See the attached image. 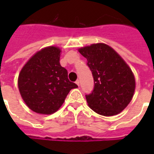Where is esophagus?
<instances>
[{
  "instance_id": "1",
  "label": "esophagus",
  "mask_w": 154,
  "mask_h": 154,
  "mask_svg": "<svg viewBox=\"0 0 154 154\" xmlns=\"http://www.w3.org/2000/svg\"><path fill=\"white\" fill-rule=\"evenodd\" d=\"M75 83L77 84V85H78L79 86V83H80L79 80V79H77V80H76V81H75Z\"/></svg>"
}]
</instances>
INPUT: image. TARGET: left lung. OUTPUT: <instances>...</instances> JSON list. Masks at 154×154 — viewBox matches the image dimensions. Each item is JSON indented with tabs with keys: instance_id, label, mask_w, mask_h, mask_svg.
I'll use <instances>...</instances> for the list:
<instances>
[{
	"instance_id": "left-lung-1",
	"label": "left lung",
	"mask_w": 154,
	"mask_h": 154,
	"mask_svg": "<svg viewBox=\"0 0 154 154\" xmlns=\"http://www.w3.org/2000/svg\"><path fill=\"white\" fill-rule=\"evenodd\" d=\"M92 72L94 89L85 95L89 106L105 116L119 114L130 103L135 78L129 65L113 48L103 43L79 49Z\"/></svg>"
}]
</instances>
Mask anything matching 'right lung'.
Masks as SVG:
<instances>
[{
  "mask_svg": "<svg viewBox=\"0 0 154 154\" xmlns=\"http://www.w3.org/2000/svg\"><path fill=\"white\" fill-rule=\"evenodd\" d=\"M59 48L49 46L35 53L19 74L17 84L23 100L32 111L49 115L62 106L72 89L78 87L68 79L60 65Z\"/></svg>",
  "mask_w": 154,
  "mask_h": 154,
  "instance_id": "1",
  "label": "right lung"
}]
</instances>
